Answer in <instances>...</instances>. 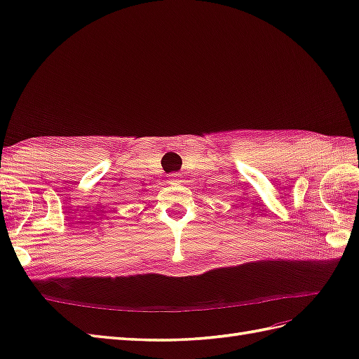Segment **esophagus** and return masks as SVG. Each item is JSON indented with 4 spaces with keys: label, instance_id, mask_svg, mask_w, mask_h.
<instances>
[{
    "label": "esophagus",
    "instance_id": "obj_1",
    "mask_svg": "<svg viewBox=\"0 0 359 359\" xmlns=\"http://www.w3.org/2000/svg\"><path fill=\"white\" fill-rule=\"evenodd\" d=\"M170 180H171V183H179L180 182V174H171Z\"/></svg>",
    "mask_w": 359,
    "mask_h": 359
}]
</instances>
